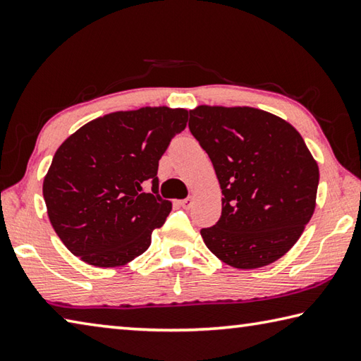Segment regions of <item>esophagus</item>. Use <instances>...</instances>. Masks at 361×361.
Listing matches in <instances>:
<instances>
[{
  "label": "esophagus",
  "mask_w": 361,
  "mask_h": 361,
  "mask_svg": "<svg viewBox=\"0 0 361 361\" xmlns=\"http://www.w3.org/2000/svg\"><path fill=\"white\" fill-rule=\"evenodd\" d=\"M193 203H195V198H192V197L177 201V204H179L180 207H184V209H190V207L193 206Z\"/></svg>",
  "instance_id": "esophagus-1"
}]
</instances>
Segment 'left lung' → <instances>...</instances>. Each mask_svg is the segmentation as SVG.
Here are the masks:
<instances>
[{
    "mask_svg": "<svg viewBox=\"0 0 361 361\" xmlns=\"http://www.w3.org/2000/svg\"><path fill=\"white\" fill-rule=\"evenodd\" d=\"M216 169L222 216L201 236L238 269L274 263L293 247L315 211L319 164L293 125L250 106H207L188 122Z\"/></svg>",
    "mask_w": 361,
    "mask_h": 361,
    "instance_id": "left-lung-1",
    "label": "left lung"
}]
</instances>
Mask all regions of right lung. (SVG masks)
<instances>
[{"label": "right lung", "mask_w": 361, "mask_h": 361, "mask_svg": "<svg viewBox=\"0 0 361 361\" xmlns=\"http://www.w3.org/2000/svg\"><path fill=\"white\" fill-rule=\"evenodd\" d=\"M187 109L145 106L106 114L56 149L44 176L50 224L73 255L116 268L144 254L173 204L158 195V160L185 130ZM152 180V193L142 192Z\"/></svg>", "instance_id": "obj_1"}]
</instances>
